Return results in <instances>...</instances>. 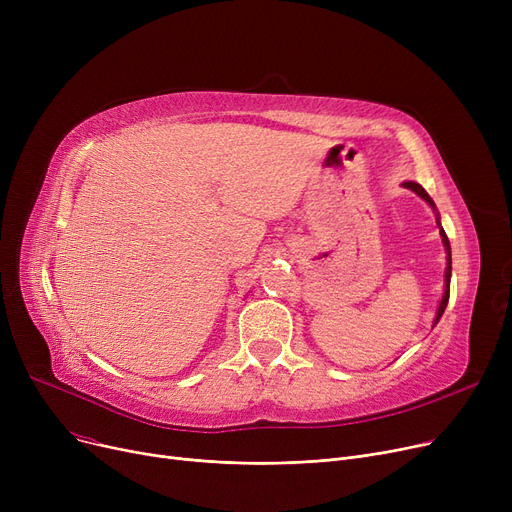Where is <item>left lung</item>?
Masks as SVG:
<instances>
[{
  "instance_id": "obj_1",
  "label": "left lung",
  "mask_w": 512,
  "mask_h": 512,
  "mask_svg": "<svg viewBox=\"0 0 512 512\" xmlns=\"http://www.w3.org/2000/svg\"><path fill=\"white\" fill-rule=\"evenodd\" d=\"M402 186L405 188H411L413 193H417L429 207H432L434 211H436V203H434V199L429 197L427 193H425V188L421 186V184H417V182H413V180H409V182H402ZM436 218H438V213H436ZM438 226H440V236H442V242H444V249H446V274H444V297H442V301H440V307H438V313H436V319H434V326L438 324L440 321V317H442V313H444V309H446V305H448V297H450V274H452V257H450V242H448V236H446V232L442 230V224H440V220H438Z\"/></svg>"
}]
</instances>
